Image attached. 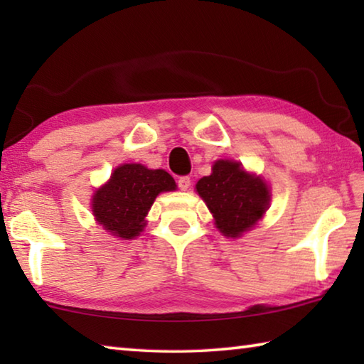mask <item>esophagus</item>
<instances>
[{
  "label": "esophagus",
  "instance_id": "obj_1",
  "mask_svg": "<svg viewBox=\"0 0 364 364\" xmlns=\"http://www.w3.org/2000/svg\"><path fill=\"white\" fill-rule=\"evenodd\" d=\"M191 186V178L189 176H180L178 178V188L181 191H186Z\"/></svg>",
  "mask_w": 364,
  "mask_h": 364
}]
</instances>
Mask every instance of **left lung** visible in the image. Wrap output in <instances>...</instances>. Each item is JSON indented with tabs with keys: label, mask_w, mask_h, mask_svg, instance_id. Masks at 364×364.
<instances>
[{
	"label": "left lung",
	"mask_w": 364,
	"mask_h": 364,
	"mask_svg": "<svg viewBox=\"0 0 364 364\" xmlns=\"http://www.w3.org/2000/svg\"><path fill=\"white\" fill-rule=\"evenodd\" d=\"M196 189L228 237L249 231L269 204V189L262 178L249 175L232 160H217L212 175L200 178Z\"/></svg>",
	"instance_id": "8db88e82"
}]
</instances>
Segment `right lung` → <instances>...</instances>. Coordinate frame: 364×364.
<instances>
[{"instance_id":"right-lung-1","label":"right lung","mask_w":364,"mask_h":364,"mask_svg":"<svg viewBox=\"0 0 364 364\" xmlns=\"http://www.w3.org/2000/svg\"><path fill=\"white\" fill-rule=\"evenodd\" d=\"M176 189L175 180L165 170H149L139 164L115 168L107 184L96 191L93 213L109 232L132 239L143 231L146 215L154 199L164 191Z\"/></svg>"}]
</instances>
